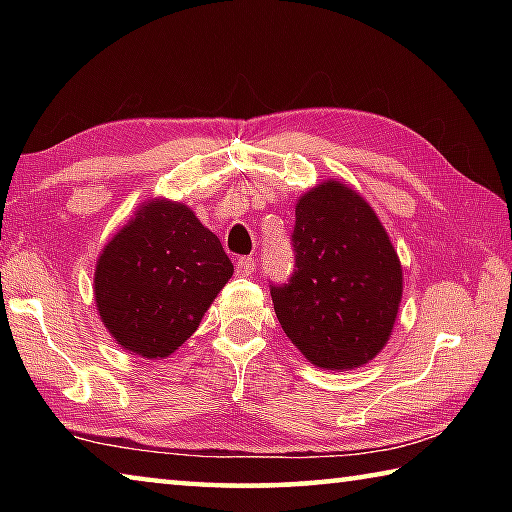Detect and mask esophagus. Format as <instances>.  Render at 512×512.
I'll return each instance as SVG.
<instances>
[{"instance_id": "1", "label": "esophagus", "mask_w": 512, "mask_h": 512, "mask_svg": "<svg viewBox=\"0 0 512 512\" xmlns=\"http://www.w3.org/2000/svg\"><path fill=\"white\" fill-rule=\"evenodd\" d=\"M255 257H239L237 259V275H244L248 277L250 273L255 271Z\"/></svg>"}]
</instances>
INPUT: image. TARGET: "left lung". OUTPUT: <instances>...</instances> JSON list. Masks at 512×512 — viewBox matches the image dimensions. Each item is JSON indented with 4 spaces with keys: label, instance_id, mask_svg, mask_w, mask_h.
Instances as JSON below:
<instances>
[{
    "label": "left lung",
    "instance_id": "obj_1",
    "mask_svg": "<svg viewBox=\"0 0 512 512\" xmlns=\"http://www.w3.org/2000/svg\"><path fill=\"white\" fill-rule=\"evenodd\" d=\"M293 271L271 282L277 320L320 368L368 363L384 348L402 300V266L377 214L339 180L296 205Z\"/></svg>",
    "mask_w": 512,
    "mask_h": 512
}]
</instances>
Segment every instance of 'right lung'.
<instances>
[{
    "instance_id": "obj_1",
    "label": "right lung",
    "mask_w": 512,
    "mask_h": 512,
    "mask_svg": "<svg viewBox=\"0 0 512 512\" xmlns=\"http://www.w3.org/2000/svg\"><path fill=\"white\" fill-rule=\"evenodd\" d=\"M232 271L219 237L187 205L158 198L103 248L94 298L121 348L158 359L196 332Z\"/></svg>"
}]
</instances>
